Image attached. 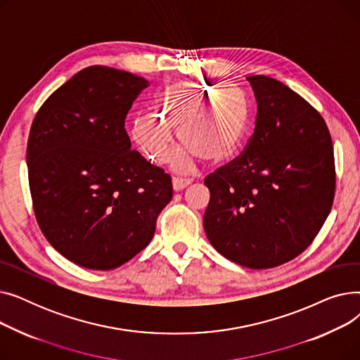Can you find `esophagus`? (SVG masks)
<instances>
[{"label":"esophagus","instance_id":"obj_1","mask_svg":"<svg viewBox=\"0 0 360 360\" xmlns=\"http://www.w3.org/2000/svg\"><path fill=\"white\" fill-rule=\"evenodd\" d=\"M191 182H193L191 179H184V178H179V176L172 178V186H174L175 191H182L184 188H186Z\"/></svg>","mask_w":360,"mask_h":360}]
</instances>
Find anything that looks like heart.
<instances>
[{
	"mask_svg": "<svg viewBox=\"0 0 360 360\" xmlns=\"http://www.w3.org/2000/svg\"><path fill=\"white\" fill-rule=\"evenodd\" d=\"M156 115L141 113L129 122V137L141 153L165 163L175 146L174 129L186 147L175 155L174 166L191 170L197 159L219 165L239 148L250 122L245 93L233 84L185 83L162 90Z\"/></svg>",
	"mask_w": 360,
	"mask_h": 360,
	"instance_id": "1",
	"label": "heart"
}]
</instances>
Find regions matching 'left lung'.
<instances>
[{
  "label": "left lung",
  "instance_id": "1",
  "mask_svg": "<svg viewBox=\"0 0 360 360\" xmlns=\"http://www.w3.org/2000/svg\"><path fill=\"white\" fill-rule=\"evenodd\" d=\"M255 129L231 163L204 179L202 224L213 247L239 266L273 269L304 252L330 214L334 150L319 112L286 84L250 75Z\"/></svg>",
  "mask_w": 360,
  "mask_h": 360
}]
</instances>
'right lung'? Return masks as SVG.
Here are the masks:
<instances>
[{
  "label": "right lung",
  "mask_w": 360,
  "mask_h": 360,
  "mask_svg": "<svg viewBox=\"0 0 360 360\" xmlns=\"http://www.w3.org/2000/svg\"><path fill=\"white\" fill-rule=\"evenodd\" d=\"M148 82L87 67L37 110L27 141L37 224L52 247L90 270L117 269L155 235L172 181L131 150L127 113Z\"/></svg>",
  "instance_id": "add662e5"
}]
</instances>
